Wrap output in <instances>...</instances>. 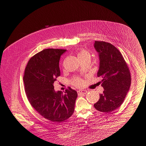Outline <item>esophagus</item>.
<instances>
[{"label": "esophagus", "mask_w": 146, "mask_h": 146, "mask_svg": "<svg viewBox=\"0 0 146 146\" xmlns=\"http://www.w3.org/2000/svg\"><path fill=\"white\" fill-rule=\"evenodd\" d=\"M77 92L79 94H86L87 93V91L86 90H79Z\"/></svg>", "instance_id": "1"}]
</instances>
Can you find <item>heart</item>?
Here are the masks:
<instances>
[{"instance_id":"1","label":"heart","mask_w":146,"mask_h":146,"mask_svg":"<svg viewBox=\"0 0 146 146\" xmlns=\"http://www.w3.org/2000/svg\"><path fill=\"white\" fill-rule=\"evenodd\" d=\"M86 57H90L89 53L87 51L82 50L81 51H80L79 52V53H78L79 59H82V58ZM73 83L76 86H80V85L82 84V82L79 79H76V80H74Z\"/></svg>"}]
</instances>
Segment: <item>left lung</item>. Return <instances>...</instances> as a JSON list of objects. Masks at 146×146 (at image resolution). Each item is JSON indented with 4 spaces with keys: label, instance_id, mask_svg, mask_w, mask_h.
Segmentation results:
<instances>
[{
    "label": "left lung",
    "instance_id": "obj_1",
    "mask_svg": "<svg viewBox=\"0 0 146 146\" xmlns=\"http://www.w3.org/2000/svg\"><path fill=\"white\" fill-rule=\"evenodd\" d=\"M94 47L98 53L99 68L98 76L103 79L104 91L94 108L102 112L110 113L121 105L131 84L129 67L120 51L113 44L96 41Z\"/></svg>",
    "mask_w": 146,
    "mask_h": 146
}]
</instances>
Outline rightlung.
Wrapping results in <instances>:
<instances>
[{
	"mask_svg": "<svg viewBox=\"0 0 146 146\" xmlns=\"http://www.w3.org/2000/svg\"><path fill=\"white\" fill-rule=\"evenodd\" d=\"M66 50L47 48L33 56L26 67L23 82L28 100L45 119L59 123L74 110L77 93L69 87L64 94L56 92L54 82L60 75L59 60Z\"/></svg>",
	"mask_w": 146,
	"mask_h": 146,
	"instance_id": "add662e5",
	"label": "right lung"
}]
</instances>
